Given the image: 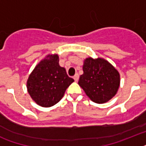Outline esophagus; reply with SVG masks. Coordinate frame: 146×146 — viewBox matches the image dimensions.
<instances>
[{"mask_svg":"<svg viewBox=\"0 0 146 146\" xmlns=\"http://www.w3.org/2000/svg\"><path fill=\"white\" fill-rule=\"evenodd\" d=\"M73 79L75 80V82H77L78 80H79V74H78V73H76L75 75L73 76Z\"/></svg>","mask_w":146,"mask_h":146,"instance_id":"34e87169","label":"esophagus"}]
</instances>
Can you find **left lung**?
I'll list each match as a JSON object with an SVG mask.
<instances>
[{
	"instance_id": "left-lung-1",
	"label": "left lung",
	"mask_w": 146,
	"mask_h": 146,
	"mask_svg": "<svg viewBox=\"0 0 146 146\" xmlns=\"http://www.w3.org/2000/svg\"><path fill=\"white\" fill-rule=\"evenodd\" d=\"M83 74L78 84L86 96L97 104H104L115 96L120 87V73L104 58L87 57L83 62Z\"/></svg>"
}]
</instances>
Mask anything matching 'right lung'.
<instances>
[{
  "instance_id": "1",
  "label": "right lung",
  "mask_w": 146,
  "mask_h": 146,
  "mask_svg": "<svg viewBox=\"0 0 146 146\" xmlns=\"http://www.w3.org/2000/svg\"><path fill=\"white\" fill-rule=\"evenodd\" d=\"M74 82L64 67L59 64V56L49 54L35 66L29 76L26 87L32 99L44 108L60 102L66 89Z\"/></svg>"
}]
</instances>
